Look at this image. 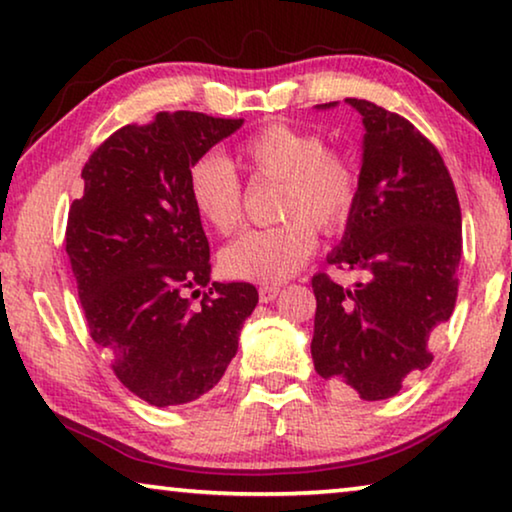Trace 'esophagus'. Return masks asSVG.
<instances>
[{
  "instance_id": "obj_1",
  "label": "esophagus",
  "mask_w": 512,
  "mask_h": 512,
  "mask_svg": "<svg viewBox=\"0 0 512 512\" xmlns=\"http://www.w3.org/2000/svg\"><path fill=\"white\" fill-rule=\"evenodd\" d=\"M278 294H280L278 285H269V283L259 285V301H262V304H269V301L276 299Z\"/></svg>"
}]
</instances>
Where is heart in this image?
<instances>
[{"mask_svg":"<svg viewBox=\"0 0 512 512\" xmlns=\"http://www.w3.org/2000/svg\"><path fill=\"white\" fill-rule=\"evenodd\" d=\"M236 162L255 181H276L278 215L266 229H248L220 253L227 276L255 283H280L294 276L318 246V232L334 234L348 225L359 197L355 162L311 129L266 125L236 146ZM194 213L218 234H232L243 222V185L232 164L204 155L187 174Z\"/></svg>","mask_w":512,"mask_h":512,"instance_id":"heart-1","label":"heart"}]
</instances>
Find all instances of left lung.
I'll list each match as a JSON object with an SVG mask.
<instances>
[{"mask_svg":"<svg viewBox=\"0 0 512 512\" xmlns=\"http://www.w3.org/2000/svg\"><path fill=\"white\" fill-rule=\"evenodd\" d=\"M364 122L359 197L336 269L357 271L343 287L313 276L318 299L311 355L325 380L364 401L390 399L434 355L429 336L450 320L462 259V208L441 153L399 113L348 99ZM322 104L320 109H329Z\"/></svg>","mask_w":512,"mask_h":512,"instance_id":"8db88e82","label":"left lung"}]
</instances>
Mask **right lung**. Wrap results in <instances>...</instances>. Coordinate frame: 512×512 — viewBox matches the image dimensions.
I'll return each mask as SVG.
<instances>
[{
  "label": "right lung",
  "mask_w": 512,
  "mask_h": 512,
  "mask_svg": "<svg viewBox=\"0 0 512 512\" xmlns=\"http://www.w3.org/2000/svg\"><path fill=\"white\" fill-rule=\"evenodd\" d=\"M243 125L197 111H162L113 132L81 171L83 197L67 220V255L92 341L122 385L150 406L204 397L225 376L250 283H213L211 248L187 197V174Z\"/></svg>",
  "instance_id": "1"
}]
</instances>
